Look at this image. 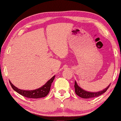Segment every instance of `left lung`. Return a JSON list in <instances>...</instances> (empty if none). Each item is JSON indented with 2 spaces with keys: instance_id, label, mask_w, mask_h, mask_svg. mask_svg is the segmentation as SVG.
I'll return each instance as SVG.
<instances>
[{
  "instance_id": "8db88e82",
  "label": "left lung",
  "mask_w": 121,
  "mask_h": 121,
  "mask_svg": "<svg viewBox=\"0 0 121 121\" xmlns=\"http://www.w3.org/2000/svg\"><path fill=\"white\" fill-rule=\"evenodd\" d=\"M109 86L110 85H109L106 88H105V89L102 91H99L97 92H90L87 91H86L83 90V89H82L81 87H80L77 85V83L76 81L75 82H74V89H75L76 94L78 96L81 97L82 98H84V99H89V98H95V97L100 96V95L103 94L104 93V92L108 90Z\"/></svg>"
}]
</instances>
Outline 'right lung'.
I'll return each instance as SVG.
<instances>
[{"mask_svg":"<svg viewBox=\"0 0 121 121\" xmlns=\"http://www.w3.org/2000/svg\"><path fill=\"white\" fill-rule=\"evenodd\" d=\"M55 78V76L52 77L50 80H48L44 84V85L40 87L39 89H35L33 90H25L19 89L18 88L13 85L12 83L9 81V83L11 85L12 89L16 92L19 93V94L22 95V96L26 97L29 98H34V99H38V98H44L48 94L49 91H50V87H51L52 83L53 82L54 79Z\"/></svg>","mask_w":121,"mask_h":121,"instance_id":"add662e5","label":"right lung"}]
</instances>
